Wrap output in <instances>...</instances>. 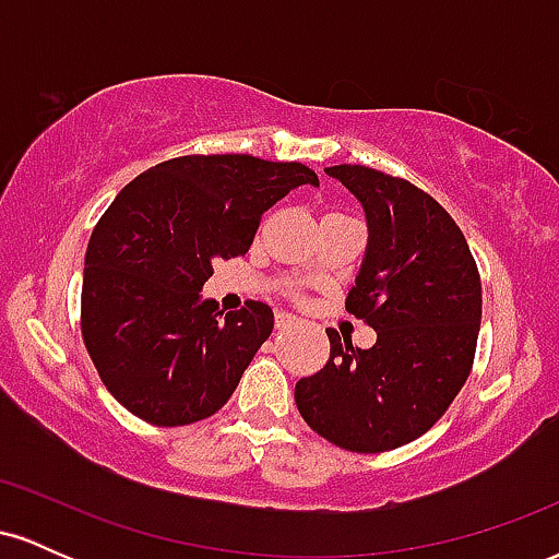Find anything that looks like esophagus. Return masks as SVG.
<instances>
[{
	"label": "esophagus",
	"instance_id": "1",
	"mask_svg": "<svg viewBox=\"0 0 559 559\" xmlns=\"http://www.w3.org/2000/svg\"><path fill=\"white\" fill-rule=\"evenodd\" d=\"M297 323H299V318L292 316V312H286V310L275 312V329H278V331L292 329V325H297Z\"/></svg>",
	"mask_w": 559,
	"mask_h": 559
}]
</instances>
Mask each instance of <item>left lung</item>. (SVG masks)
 Returning <instances> with one entry per match:
<instances>
[{
	"mask_svg": "<svg viewBox=\"0 0 559 559\" xmlns=\"http://www.w3.org/2000/svg\"><path fill=\"white\" fill-rule=\"evenodd\" d=\"M368 221V247L346 310L376 331L370 349L329 329L331 357L301 378V418L331 444L376 454L409 444L433 426L473 368L480 278L463 230L439 202L404 178L325 168Z\"/></svg>",
	"mask_w": 559,
	"mask_h": 559,
	"instance_id": "obj_1",
	"label": "left lung"
}]
</instances>
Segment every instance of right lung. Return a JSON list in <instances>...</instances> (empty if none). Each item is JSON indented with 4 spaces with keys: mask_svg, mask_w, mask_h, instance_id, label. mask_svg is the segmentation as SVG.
<instances>
[{
    "mask_svg": "<svg viewBox=\"0 0 559 559\" xmlns=\"http://www.w3.org/2000/svg\"><path fill=\"white\" fill-rule=\"evenodd\" d=\"M301 163L252 155L165 159L115 197L83 260L81 331L102 383L152 426L215 415L273 331L247 301L223 318L202 297L215 260L247 254L260 217L297 186Z\"/></svg>",
    "mask_w": 559,
    "mask_h": 559,
    "instance_id": "right-lung-1",
    "label": "right lung"
}]
</instances>
